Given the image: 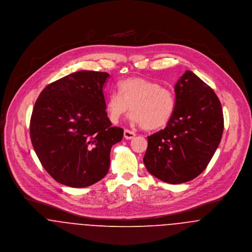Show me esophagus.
Listing matches in <instances>:
<instances>
[{
  "instance_id": "esophagus-1",
  "label": "esophagus",
  "mask_w": 252,
  "mask_h": 252,
  "mask_svg": "<svg viewBox=\"0 0 252 252\" xmlns=\"http://www.w3.org/2000/svg\"><path fill=\"white\" fill-rule=\"evenodd\" d=\"M135 136H136V134H135L133 131H131V130H129V129H125V131H124V137H125L126 139H133Z\"/></svg>"
}]
</instances>
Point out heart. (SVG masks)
Instances as JSON below:
<instances>
[{
    "label": "heart",
    "instance_id": "heart-1",
    "mask_svg": "<svg viewBox=\"0 0 252 252\" xmlns=\"http://www.w3.org/2000/svg\"><path fill=\"white\" fill-rule=\"evenodd\" d=\"M173 91L158 82L133 77L119 85L106 100V111L112 123H118L128 110L131 120L144 129L156 130L165 126L175 110Z\"/></svg>",
    "mask_w": 252,
    "mask_h": 252
}]
</instances>
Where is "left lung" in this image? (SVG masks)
<instances>
[{
    "mask_svg": "<svg viewBox=\"0 0 252 252\" xmlns=\"http://www.w3.org/2000/svg\"><path fill=\"white\" fill-rule=\"evenodd\" d=\"M176 104L164 129L148 136L147 170L168 184L195 179L211 161L223 132L222 107L214 90L187 70L175 85Z\"/></svg>",
    "mask_w": 252,
    "mask_h": 252,
    "instance_id": "1",
    "label": "left lung"
}]
</instances>
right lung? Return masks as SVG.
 <instances>
[{"label": "right lung", "mask_w": 252, "mask_h": 252, "mask_svg": "<svg viewBox=\"0 0 252 252\" xmlns=\"http://www.w3.org/2000/svg\"><path fill=\"white\" fill-rule=\"evenodd\" d=\"M107 72L81 70L47 85L30 122L33 150L58 183L86 188L106 176L113 145L124 129L107 117L103 89Z\"/></svg>", "instance_id": "add662e5"}]
</instances>
